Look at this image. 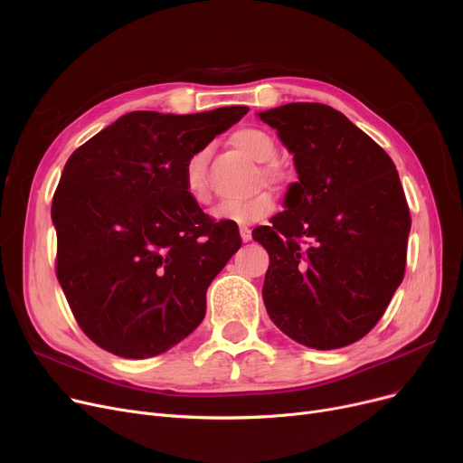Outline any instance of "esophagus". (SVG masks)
Returning a JSON list of instances; mask_svg holds the SVG:
<instances>
[{"instance_id":"1","label":"esophagus","mask_w":463,"mask_h":463,"mask_svg":"<svg viewBox=\"0 0 463 463\" xmlns=\"http://www.w3.org/2000/svg\"><path fill=\"white\" fill-rule=\"evenodd\" d=\"M240 236H242V242H250L251 240V229L246 225H240Z\"/></svg>"}]
</instances>
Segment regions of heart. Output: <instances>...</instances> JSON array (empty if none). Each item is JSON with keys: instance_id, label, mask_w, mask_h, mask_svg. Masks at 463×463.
I'll return each mask as SVG.
<instances>
[{"instance_id": "1", "label": "heart", "mask_w": 463, "mask_h": 463, "mask_svg": "<svg viewBox=\"0 0 463 463\" xmlns=\"http://www.w3.org/2000/svg\"><path fill=\"white\" fill-rule=\"evenodd\" d=\"M231 144L255 163H270L278 153V146L274 137L260 130V128H238L231 136ZM206 163H208V149L194 151L184 166V185L191 200L196 204H208L212 200L208 177H206ZM260 174L269 184H284L286 177L276 166L265 165L260 168ZM276 208V198L269 191H260L246 200H227L213 208L212 215L221 221H231V223H253L272 213Z\"/></svg>"}]
</instances>
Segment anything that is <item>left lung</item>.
Masks as SVG:
<instances>
[{"instance_id": "obj_1", "label": "left lung", "mask_w": 463, "mask_h": 463, "mask_svg": "<svg viewBox=\"0 0 463 463\" xmlns=\"http://www.w3.org/2000/svg\"><path fill=\"white\" fill-rule=\"evenodd\" d=\"M293 153L298 182L272 227L263 300L279 331L316 350L364 338L405 276L409 204L393 160L340 111L314 102L260 111Z\"/></svg>"}]
</instances>
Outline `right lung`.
<instances>
[{
  "label": "right lung",
  "instance_id": "add662e5",
  "mask_svg": "<svg viewBox=\"0 0 463 463\" xmlns=\"http://www.w3.org/2000/svg\"><path fill=\"white\" fill-rule=\"evenodd\" d=\"M246 113L132 111L68 158L51 210L56 276L99 348L158 355L204 319L208 286L242 240L191 200L184 166Z\"/></svg>",
  "mask_w": 463,
  "mask_h": 463
}]
</instances>
